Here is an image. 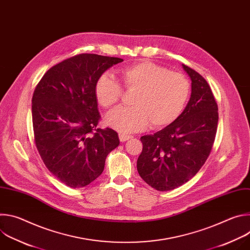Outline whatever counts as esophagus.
I'll list each match as a JSON object with an SVG mask.
<instances>
[{
  "mask_svg": "<svg viewBox=\"0 0 250 250\" xmlns=\"http://www.w3.org/2000/svg\"><path fill=\"white\" fill-rule=\"evenodd\" d=\"M119 137H120V140H121L122 142H124V141H126V140L130 139V138L132 137V135L125 134V133H120V134H119Z\"/></svg>",
  "mask_w": 250,
  "mask_h": 250,
  "instance_id": "34e87169",
  "label": "esophagus"
}]
</instances>
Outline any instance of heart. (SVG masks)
I'll use <instances>...</instances> for the list:
<instances>
[{"label": "heart", "instance_id": "b5f03b06", "mask_svg": "<svg viewBox=\"0 0 250 250\" xmlns=\"http://www.w3.org/2000/svg\"><path fill=\"white\" fill-rule=\"evenodd\" d=\"M125 91L133 93L132 106H120L108 115L105 123L121 132L161 128L172 124L184 111L190 97V83L181 73L171 72L153 62L142 61L118 71ZM97 102L104 109L116 105L122 97L119 82L103 74L95 84Z\"/></svg>", "mask_w": 250, "mask_h": 250}]
</instances>
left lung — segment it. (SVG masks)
<instances>
[{
	"mask_svg": "<svg viewBox=\"0 0 250 250\" xmlns=\"http://www.w3.org/2000/svg\"><path fill=\"white\" fill-rule=\"evenodd\" d=\"M182 66L192 80L185 110L165 128L140 137L138 174L161 192L178 188L198 173L211 151L218 128V104L208 82L194 69Z\"/></svg>",
	"mask_w": 250,
	"mask_h": 250,
	"instance_id": "8db88e82",
	"label": "left lung"
}]
</instances>
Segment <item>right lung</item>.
Masks as SVG:
<instances>
[{
    "mask_svg": "<svg viewBox=\"0 0 250 250\" xmlns=\"http://www.w3.org/2000/svg\"><path fill=\"white\" fill-rule=\"evenodd\" d=\"M122 58L82 53L63 60L43 75L32 96L34 142L46 168L70 188L89 185L102 174L118 133L98 128L95 96L99 77Z\"/></svg>",
    "mask_w": 250,
    "mask_h": 250,
    "instance_id": "right-lung-1",
    "label": "right lung"
}]
</instances>
